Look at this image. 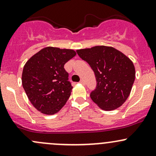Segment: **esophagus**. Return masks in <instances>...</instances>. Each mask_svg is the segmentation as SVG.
Returning <instances> with one entry per match:
<instances>
[{
  "label": "esophagus",
  "mask_w": 156,
  "mask_h": 156,
  "mask_svg": "<svg viewBox=\"0 0 156 156\" xmlns=\"http://www.w3.org/2000/svg\"><path fill=\"white\" fill-rule=\"evenodd\" d=\"M80 84H83V85H85V81L83 80H81L80 81Z\"/></svg>",
  "instance_id": "obj_1"
}]
</instances>
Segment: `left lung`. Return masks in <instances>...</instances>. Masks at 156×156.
Wrapping results in <instances>:
<instances>
[{"mask_svg": "<svg viewBox=\"0 0 156 156\" xmlns=\"http://www.w3.org/2000/svg\"><path fill=\"white\" fill-rule=\"evenodd\" d=\"M94 72L97 86L90 94L91 100L106 111L118 108L129 96L135 78L131 60L112 47L95 46L76 51Z\"/></svg>", "mask_w": 156, "mask_h": 156, "instance_id": "left-lung-1", "label": "left lung"}]
</instances>
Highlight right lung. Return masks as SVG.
Segmentation results:
<instances>
[{
  "mask_svg": "<svg viewBox=\"0 0 156 156\" xmlns=\"http://www.w3.org/2000/svg\"><path fill=\"white\" fill-rule=\"evenodd\" d=\"M76 54L73 50L47 47L27 62L22 72V85L38 111L53 115L68 101L73 87L64 65Z\"/></svg>",
  "mask_w": 156,
  "mask_h": 156,
  "instance_id": "obj_1",
  "label": "right lung"
}]
</instances>
